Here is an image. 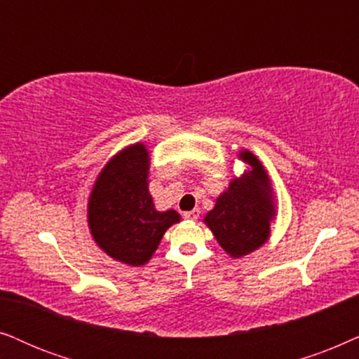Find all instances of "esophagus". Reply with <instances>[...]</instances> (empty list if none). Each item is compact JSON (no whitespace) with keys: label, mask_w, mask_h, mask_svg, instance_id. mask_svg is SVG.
Wrapping results in <instances>:
<instances>
[{"label":"esophagus","mask_w":359,"mask_h":359,"mask_svg":"<svg viewBox=\"0 0 359 359\" xmlns=\"http://www.w3.org/2000/svg\"><path fill=\"white\" fill-rule=\"evenodd\" d=\"M200 217V210L195 208V210H190V212H185L184 213V218L185 219H197Z\"/></svg>","instance_id":"34e87169"}]
</instances>
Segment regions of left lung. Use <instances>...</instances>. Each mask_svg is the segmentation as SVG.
<instances>
[{
  "instance_id": "8db88e82",
  "label": "left lung",
  "mask_w": 359,
  "mask_h": 359,
  "mask_svg": "<svg viewBox=\"0 0 359 359\" xmlns=\"http://www.w3.org/2000/svg\"><path fill=\"white\" fill-rule=\"evenodd\" d=\"M240 157L251 165V172L231 180L226 192L219 195L215 208L205 217L219 246L233 257L246 256L264 245L276 215L264 167L250 151L240 152Z\"/></svg>"
}]
</instances>
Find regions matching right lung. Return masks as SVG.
Listing matches in <instances>:
<instances>
[{
	"label": "right lung",
	"mask_w": 359,
	"mask_h": 359,
	"mask_svg": "<svg viewBox=\"0 0 359 359\" xmlns=\"http://www.w3.org/2000/svg\"><path fill=\"white\" fill-rule=\"evenodd\" d=\"M149 152L133 144L100 172L88 200V226L97 245L113 259L142 266L167 231L180 222L175 210L157 212L147 189Z\"/></svg>",
	"instance_id": "right-lung-1"
}]
</instances>
